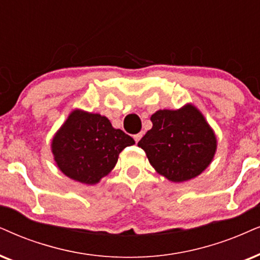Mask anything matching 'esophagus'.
I'll return each mask as SVG.
<instances>
[{
	"instance_id": "esophagus-1",
	"label": "esophagus",
	"mask_w": 260,
	"mask_h": 260,
	"mask_svg": "<svg viewBox=\"0 0 260 260\" xmlns=\"http://www.w3.org/2000/svg\"><path fill=\"white\" fill-rule=\"evenodd\" d=\"M141 137H143V134H141V133H138V134H136V136H134V140H136V143H138V141L141 139Z\"/></svg>"
}]
</instances>
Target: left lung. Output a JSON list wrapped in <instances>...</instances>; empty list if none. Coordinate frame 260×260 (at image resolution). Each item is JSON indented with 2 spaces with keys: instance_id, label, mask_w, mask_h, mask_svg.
<instances>
[{
  "instance_id": "left-lung-1",
  "label": "left lung",
  "mask_w": 260,
  "mask_h": 260,
  "mask_svg": "<svg viewBox=\"0 0 260 260\" xmlns=\"http://www.w3.org/2000/svg\"><path fill=\"white\" fill-rule=\"evenodd\" d=\"M151 121L152 128L138 146L145 151L151 166L160 175L174 182L187 181L211 163L217 141L196 107L158 110Z\"/></svg>"
}]
</instances>
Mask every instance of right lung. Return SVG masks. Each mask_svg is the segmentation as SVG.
I'll return each mask as SVG.
<instances>
[{
    "instance_id": "right-lung-1",
    "label": "right lung",
    "mask_w": 260,
    "mask_h": 260,
    "mask_svg": "<svg viewBox=\"0 0 260 260\" xmlns=\"http://www.w3.org/2000/svg\"><path fill=\"white\" fill-rule=\"evenodd\" d=\"M132 137L115 129L100 114L74 110L52 139V153L61 172L71 179L94 185L108 175Z\"/></svg>"
}]
</instances>
